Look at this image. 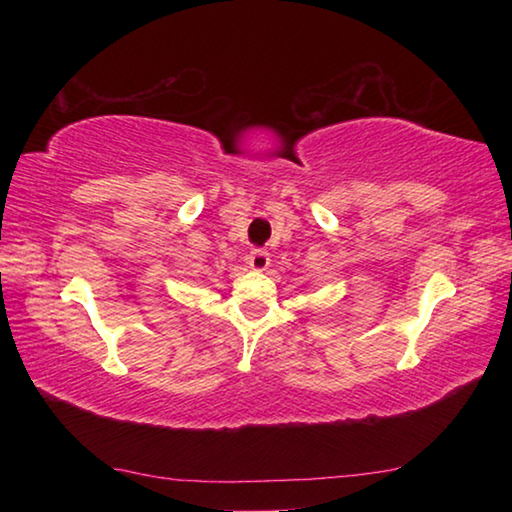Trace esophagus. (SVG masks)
<instances>
[{"label":"esophagus","mask_w":512,"mask_h":512,"mask_svg":"<svg viewBox=\"0 0 512 512\" xmlns=\"http://www.w3.org/2000/svg\"><path fill=\"white\" fill-rule=\"evenodd\" d=\"M248 264L253 271H264V268L271 264V259H268V253L264 248H253V253L248 257Z\"/></svg>","instance_id":"esophagus-1"}]
</instances>
